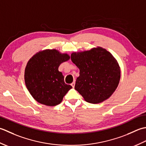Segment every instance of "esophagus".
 I'll return each mask as SVG.
<instances>
[{"mask_svg":"<svg viewBox=\"0 0 146 146\" xmlns=\"http://www.w3.org/2000/svg\"><path fill=\"white\" fill-rule=\"evenodd\" d=\"M71 86H72V88H74V86H75V81H74L73 82L71 83Z\"/></svg>","mask_w":146,"mask_h":146,"instance_id":"34e87169","label":"esophagus"}]
</instances>
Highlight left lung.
<instances>
[{
	"mask_svg": "<svg viewBox=\"0 0 146 146\" xmlns=\"http://www.w3.org/2000/svg\"><path fill=\"white\" fill-rule=\"evenodd\" d=\"M70 58L80 70L75 90L86 102L96 104L111 96L120 81V69L110 53L98 47L73 53Z\"/></svg>",
	"mask_w": 146,
	"mask_h": 146,
	"instance_id": "left-lung-1",
	"label": "left lung"
}]
</instances>
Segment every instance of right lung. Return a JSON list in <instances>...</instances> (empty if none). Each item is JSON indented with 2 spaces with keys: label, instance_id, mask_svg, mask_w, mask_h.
<instances>
[{
  "label": "right lung",
  "instance_id": "obj_1",
  "mask_svg": "<svg viewBox=\"0 0 146 146\" xmlns=\"http://www.w3.org/2000/svg\"><path fill=\"white\" fill-rule=\"evenodd\" d=\"M70 56L56 50H45L35 54L25 69L26 86L34 99L46 106L60 104L72 86L65 84L59 65Z\"/></svg>",
  "mask_w": 146,
  "mask_h": 146
}]
</instances>
